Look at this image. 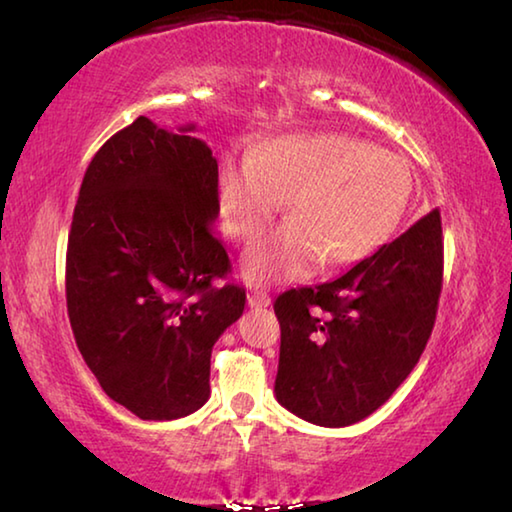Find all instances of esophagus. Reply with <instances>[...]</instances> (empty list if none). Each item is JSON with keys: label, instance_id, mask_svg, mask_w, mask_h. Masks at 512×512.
<instances>
[{"label": "esophagus", "instance_id": "obj_1", "mask_svg": "<svg viewBox=\"0 0 512 512\" xmlns=\"http://www.w3.org/2000/svg\"><path fill=\"white\" fill-rule=\"evenodd\" d=\"M248 305L253 307V309L268 307V305H271V296H268L266 291H259V289H255V291L250 293V296H248Z\"/></svg>", "mask_w": 512, "mask_h": 512}]
</instances>
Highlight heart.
I'll return each instance as SVG.
<instances>
[{
    "mask_svg": "<svg viewBox=\"0 0 512 512\" xmlns=\"http://www.w3.org/2000/svg\"><path fill=\"white\" fill-rule=\"evenodd\" d=\"M411 194L404 158L343 133L280 137L255 160L225 164L219 178L225 228L241 241L262 237L287 198L291 221L246 253L253 282L361 262L397 230Z\"/></svg>",
    "mask_w": 512,
    "mask_h": 512,
    "instance_id": "b5f03b06",
    "label": "heart"
}]
</instances>
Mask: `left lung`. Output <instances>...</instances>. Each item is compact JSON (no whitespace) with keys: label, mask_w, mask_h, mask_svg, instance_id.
Returning a JSON list of instances; mask_svg holds the SVG:
<instances>
[{"label":"left lung","mask_w":512,"mask_h":512,"mask_svg":"<svg viewBox=\"0 0 512 512\" xmlns=\"http://www.w3.org/2000/svg\"><path fill=\"white\" fill-rule=\"evenodd\" d=\"M440 289L443 225L431 210L339 280L284 291L277 402L320 427L368 418L418 363Z\"/></svg>","instance_id":"8db88e82"}]
</instances>
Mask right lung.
<instances>
[{"instance_id": "right-lung-1", "label": "right lung", "mask_w": 512, "mask_h": 512, "mask_svg": "<svg viewBox=\"0 0 512 512\" xmlns=\"http://www.w3.org/2000/svg\"><path fill=\"white\" fill-rule=\"evenodd\" d=\"M137 117L94 155L67 239L74 339L103 391L142 420H176L210 397L214 343L246 289L214 287L230 257L214 235L212 149Z\"/></svg>"}]
</instances>
